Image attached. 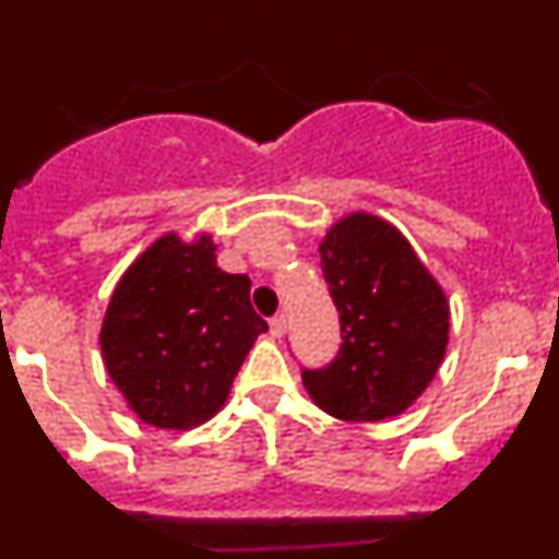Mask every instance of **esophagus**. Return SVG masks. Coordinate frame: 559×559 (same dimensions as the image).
I'll return each instance as SVG.
<instances>
[{
	"mask_svg": "<svg viewBox=\"0 0 559 559\" xmlns=\"http://www.w3.org/2000/svg\"><path fill=\"white\" fill-rule=\"evenodd\" d=\"M269 324H271V335H274V338H283L285 330H288V319H285L283 313L274 316V319H271Z\"/></svg>",
	"mask_w": 559,
	"mask_h": 559,
	"instance_id": "34e87169",
	"label": "esophagus"
}]
</instances>
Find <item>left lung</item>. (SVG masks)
Masks as SVG:
<instances>
[{"instance_id":"obj_1","label":"left lung","mask_w":559,"mask_h":559,"mask_svg":"<svg viewBox=\"0 0 559 559\" xmlns=\"http://www.w3.org/2000/svg\"><path fill=\"white\" fill-rule=\"evenodd\" d=\"M341 313V349L302 383L322 412L378 423L406 412L437 374L451 333L445 288L406 235L372 212H349L319 243Z\"/></svg>"}]
</instances>
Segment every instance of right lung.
<instances>
[{
    "label": "right lung",
    "mask_w": 559,
    "mask_h": 559,
    "mask_svg": "<svg viewBox=\"0 0 559 559\" xmlns=\"http://www.w3.org/2000/svg\"><path fill=\"white\" fill-rule=\"evenodd\" d=\"M210 231H167L126 269L100 328L103 364L142 423L190 431L224 408L231 380L269 324L251 280L218 269Z\"/></svg>",
    "instance_id": "obj_1"
}]
</instances>
